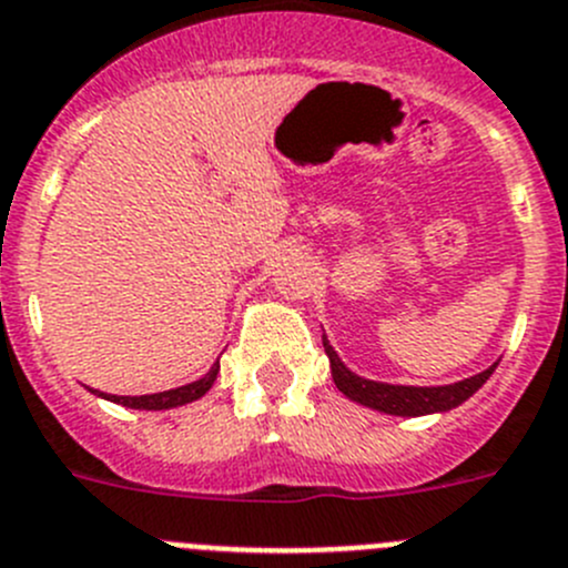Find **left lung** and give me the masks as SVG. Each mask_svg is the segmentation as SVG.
<instances>
[{
  "label": "left lung",
  "instance_id": "8db88e82",
  "mask_svg": "<svg viewBox=\"0 0 568 568\" xmlns=\"http://www.w3.org/2000/svg\"><path fill=\"white\" fill-rule=\"evenodd\" d=\"M326 357H329L332 379H335L337 392L346 394L352 403H361L366 408L379 410V414L392 416H425V414H445L456 408L465 399H470L478 388L485 386L490 374L496 372L498 361L485 372L473 374V377L459 379V383H447V386H399V383H379L355 374L346 363L337 357L335 346L324 335Z\"/></svg>",
  "mask_w": 568,
  "mask_h": 568
}]
</instances>
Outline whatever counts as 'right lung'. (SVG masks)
<instances>
[{
	"label": "right lung",
	"instance_id": "obj_1",
	"mask_svg": "<svg viewBox=\"0 0 568 568\" xmlns=\"http://www.w3.org/2000/svg\"><path fill=\"white\" fill-rule=\"evenodd\" d=\"M216 374H220V361L213 363L211 372L202 374L200 379L194 383H185L180 388H169V392H158V394H140V397H118V394H106V392H95L90 388L92 394L98 397L109 399V403H118L123 408H134V410H169V408H180V405H189L194 399L205 397L211 392V386L216 383Z\"/></svg>",
	"mask_w": 568,
	"mask_h": 568
}]
</instances>
